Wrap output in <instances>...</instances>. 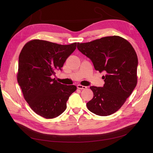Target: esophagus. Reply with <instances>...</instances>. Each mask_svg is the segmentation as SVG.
<instances>
[{"instance_id":"esophagus-1","label":"esophagus","mask_w":153,"mask_h":153,"mask_svg":"<svg viewBox=\"0 0 153 153\" xmlns=\"http://www.w3.org/2000/svg\"><path fill=\"white\" fill-rule=\"evenodd\" d=\"M77 88H78V89L82 90V89H85L86 88H87V87L84 86V85H77Z\"/></svg>"}]
</instances>
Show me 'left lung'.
Returning a JSON list of instances; mask_svg holds the SVG:
<instances>
[{
  "mask_svg": "<svg viewBox=\"0 0 153 153\" xmlns=\"http://www.w3.org/2000/svg\"><path fill=\"white\" fill-rule=\"evenodd\" d=\"M77 48L89 58L96 70L104 72L103 87L91 86L94 96L86 105L91 112L107 116L121 107L137 84L138 58L128 41L118 36L77 43Z\"/></svg>",
  "mask_w": 153,
  "mask_h": 153,
  "instance_id": "1",
  "label": "left lung"
}]
</instances>
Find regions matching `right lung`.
I'll use <instances>...</instances> for the list:
<instances>
[{
  "label": "right lung",
  "mask_w": 153,
  "mask_h": 153,
  "mask_svg": "<svg viewBox=\"0 0 153 153\" xmlns=\"http://www.w3.org/2000/svg\"><path fill=\"white\" fill-rule=\"evenodd\" d=\"M76 47V43L62 45L34 39L23 47L18 59L17 80L32 110L46 119H53L66 108L75 85H65L52 76L61 69Z\"/></svg>",
  "instance_id": "obj_1"
}]
</instances>
